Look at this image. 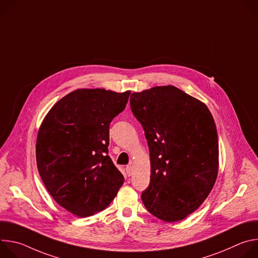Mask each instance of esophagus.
<instances>
[{"label": "esophagus", "instance_id": "34e87169", "mask_svg": "<svg viewBox=\"0 0 258 258\" xmlns=\"http://www.w3.org/2000/svg\"><path fill=\"white\" fill-rule=\"evenodd\" d=\"M125 170H126V174L130 176V175H132V173H133V166L130 164V165H127L126 167H125Z\"/></svg>", "mask_w": 258, "mask_h": 258}]
</instances>
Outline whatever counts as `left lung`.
I'll return each instance as SVG.
<instances>
[{"label":"left lung","mask_w":258,"mask_h":258,"mask_svg":"<svg viewBox=\"0 0 258 258\" xmlns=\"http://www.w3.org/2000/svg\"><path fill=\"white\" fill-rule=\"evenodd\" d=\"M130 103L150 151V183L142 201L159 219L178 222L198 209L215 183L213 117L204 103L173 86L133 93Z\"/></svg>","instance_id":"left-lung-1"}]
</instances>
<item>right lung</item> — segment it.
Instances as JSON below:
<instances>
[{"instance_id":"1","label":"right lung","mask_w":258,"mask_h":258,"mask_svg":"<svg viewBox=\"0 0 258 258\" xmlns=\"http://www.w3.org/2000/svg\"><path fill=\"white\" fill-rule=\"evenodd\" d=\"M130 91L81 89L59 100L36 138V165L50 195L80 217L104 210L124 177L108 156L109 125L122 112Z\"/></svg>"}]
</instances>
